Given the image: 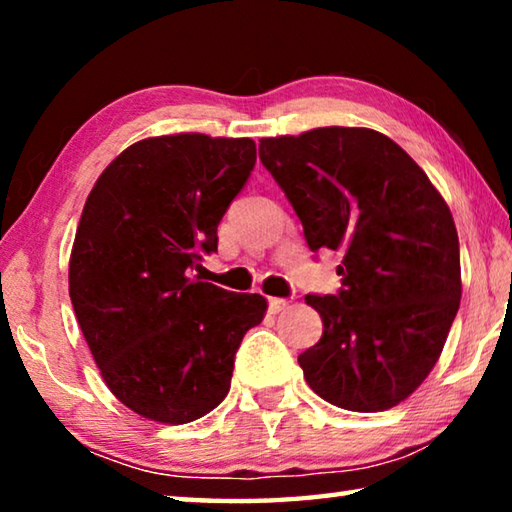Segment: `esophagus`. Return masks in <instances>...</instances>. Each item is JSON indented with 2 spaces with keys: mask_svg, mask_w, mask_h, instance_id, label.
<instances>
[{
  "mask_svg": "<svg viewBox=\"0 0 512 512\" xmlns=\"http://www.w3.org/2000/svg\"><path fill=\"white\" fill-rule=\"evenodd\" d=\"M287 307H289V300H284V298L268 300V311H271V314H280V311H284Z\"/></svg>",
  "mask_w": 512,
  "mask_h": 512,
  "instance_id": "obj_1",
  "label": "esophagus"
}]
</instances>
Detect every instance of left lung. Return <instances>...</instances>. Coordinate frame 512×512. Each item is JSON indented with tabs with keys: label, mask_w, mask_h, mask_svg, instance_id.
<instances>
[{
	"label": "left lung",
	"mask_w": 512,
	"mask_h": 512,
	"mask_svg": "<svg viewBox=\"0 0 512 512\" xmlns=\"http://www.w3.org/2000/svg\"><path fill=\"white\" fill-rule=\"evenodd\" d=\"M259 160L307 246L343 255L341 291L305 298L323 318L298 357L309 388L339 409H391L436 366L461 302L452 212L411 155L370 128L264 137Z\"/></svg>",
	"instance_id": "left-lung-1"
}]
</instances>
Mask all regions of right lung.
<instances>
[{
  "label": "right lung",
  "mask_w": 512,
  "mask_h": 512,
  "mask_svg": "<svg viewBox=\"0 0 512 512\" xmlns=\"http://www.w3.org/2000/svg\"><path fill=\"white\" fill-rule=\"evenodd\" d=\"M255 160L250 137H149L85 201L69 298L106 386L146 420L185 424L216 409L241 339L266 314L259 293L192 277Z\"/></svg>",
  "instance_id": "obj_1"
}]
</instances>
